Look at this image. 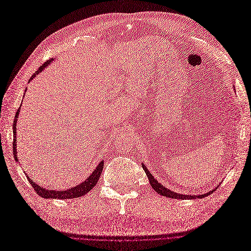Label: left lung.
I'll list each match as a JSON object with an SVG mask.
<instances>
[{
	"mask_svg": "<svg viewBox=\"0 0 251 251\" xmlns=\"http://www.w3.org/2000/svg\"><path fill=\"white\" fill-rule=\"evenodd\" d=\"M142 167H143V169L145 171L146 176H148V177H149L151 186L152 187V189L154 190V191L157 192V193H159L160 195L166 196V197H169V198H176V200H195V198H203L205 196L212 194L216 190V189H213L212 191H209V192H206L205 194H201V195H192L191 196V195L179 194V193H176L175 191H171V190L167 189L166 187H164L161 183H159V181L155 179L153 177V176L149 171V169L144 166V164H142Z\"/></svg>",
	"mask_w": 251,
	"mask_h": 251,
	"instance_id": "obj_1",
	"label": "left lung"
}]
</instances>
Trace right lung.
Masks as SVG:
<instances>
[{
	"label": "right lung",
	"mask_w": 251,
	"mask_h": 251,
	"mask_svg": "<svg viewBox=\"0 0 251 251\" xmlns=\"http://www.w3.org/2000/svg\"><path fill=\"white\" fill-rule=\"evenodd\" d=\"M54 59H50L48 60L47 62L43 63L39 68L38 71L34 74L31 77L30 80H33V77L35 76L36 75H38L40 72L43 71V68L47 67L51 61H53ZM21 107L17 110L16 114H15V119H14V123H13V157L15 159L16 162H19V159H17V151H16V123H17V118H19V112H20ZM103 168V162L101 161L99 165L97 166L96 170H94L92 174L86 178L83 183H81L80 185H76L75 187H72L71 189H67V190H62V191H55V190H50V189H46V188H42L39 185H37L35 181L32 180L28 176L27 178L30 181V184L32 185L33 189L35 190V192L43 197V198H58V200H72V198H77V197H81L83 195H85L86 193H88L90 190L97 185L98 180L101 175V171Z\"/></svg>",
	"instance_id": "1"
}]
</instances>
